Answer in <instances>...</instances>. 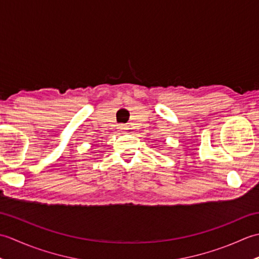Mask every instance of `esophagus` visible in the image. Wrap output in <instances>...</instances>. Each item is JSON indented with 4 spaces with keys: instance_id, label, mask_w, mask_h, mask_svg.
<instances>
[{
    "instance_id": "34e87169",
    "label": "esophagus",
    "mask_w": 259,
    "mask_h": 259,
    "mask_svg": "<svg viewBox=\"0 0 259 259\" xmlns=\"http://www.w3.org/2000/svg\"><path fill=\"white\" fill-rule=\"evenodd\" d=\"M117 129L120 134H125L126 130H128V126H126L125 124H119Z\"/></svg>"
}]
</instances>
